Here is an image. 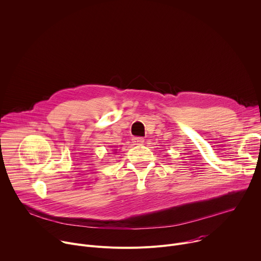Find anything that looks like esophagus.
<instances>
[{
	"mask_svg": "<svg viewBox=\"0 0 261 261\" xmlns=\"http://www.w3.org/2000/svg\"><path fill=\"white\" fill-rule=\"evenodd\" d=\"M132 142L134 143V144H141V143H143L144 142V139L142 138V137H134L133 139H132Z\"/></svg>",
	"mask_w": 261,
	"mask_h": 261,
	"instance_id": "34e87169",
	"label": "esophagus"
}]
</instances>
